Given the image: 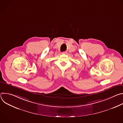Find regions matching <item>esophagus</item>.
Instances as JSON below:
<instances>
[{"label":"esophagus","instance_id":"esophagus-1","mask_svg":"<svg viewBox=\"0 0 123 123\" xmlns=\"http://www.w3.org/2000/svg\"><path fill=\"white\" fill-rule=\"evenodd\" d=\"M62 54H63V55H66V54H67V52H66V51L63 52H62Z\"/></svg>","mask_w":123,"mask_h":123}]
</instances>
